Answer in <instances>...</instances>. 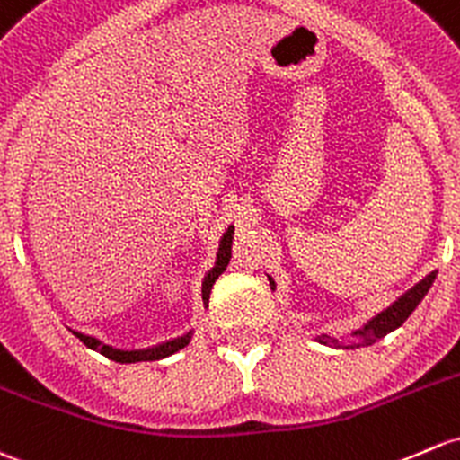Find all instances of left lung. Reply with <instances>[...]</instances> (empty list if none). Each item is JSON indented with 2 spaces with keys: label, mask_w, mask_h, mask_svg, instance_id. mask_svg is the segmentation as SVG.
<instances>
[{
  "label": "left lung",
  "mask_w": 460,
  "mask_h": 460,
  "mask_svg": "<svg viewBox=\"0 0 460 460\" xmlns=\"http://www.w3.org/2000/svg\"><path fill=\"white\" fill-rule=\"evenodd\" d=\"M434 278H437V270H432V273H429L428 278L421 279V282H419L417 287L410 288L408 293L401 295V297L396 299L394 304H390V306L385 308V311H381L379 315L372 317L370 322L366 323L364 328H361V331L355 332V335L364 337L366 344H375V341H379L381 337H385V335H388V332H393L394 328H399L401 323L405 322V319L412 315L414 308L419 306V302H421V299L425 297V293L429 291V287H432ZM328 340H331V337H322V340H319V341H322V344H328ZM331 341H335V340H331ZM357 346H359V344H357ZM352 348H355V346H352Z\"/></svg>",
  "instance_id": "obj_1"
}]
</instances>
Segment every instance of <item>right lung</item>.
<instances>
[{
  "label": "right lung",
  "instance_id": "add662e5",
  "mask_svg": "<svg viewBox=\"0 0 460 460\" xmlns=\"http://www.w3.org/2000/svg\"><path fill=\"white\" fill-rule=\"evenodd\" d=\"M231 238H234V226H229V229H226V234L222 235L220 249H217L216 267L207 273L205 282H202V299H205V302H209L211 287H214L217 275H220L222 270L226 269V264H229ZM190 340H191V332H187V335L176 337V340L165 341V344H161V346L147 348V350H119V348L105 346V344H101V341L88 340V337H85V346L94 348V350H99L101 355H105L108 359H112V361H119V364H134V361H156V359H163V357L173 355V352H178L181 348H185L187 344H190Z\"/></svg>",
  "mask_w": 460,
  "mask_h": 460
}]
</instances>
